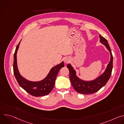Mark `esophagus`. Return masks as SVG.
<instances>
[{
	"label": "esophagus",
	"instance_id": "1",
	"mask_svg": "<svg viewBox=\"0 0 124 124\" xmlns=\"http://www.w3.org/2000/svg\"><path fill=\"white\" fill-rule=\"evenodd\" d=\"M70 61V58H69V57H66V58H65V59H64V62H65V63H66V64L69 63Z\"/></svg>",
	"mask_w": 124,
	"mask_h": 124
}]
</instances>
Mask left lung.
I'll return each mask as SVG.
<instances>
[{
    "mask_svg": "<svg viewBox=\"0 0 124 124\" xmlns=\"http://www.w3.org/2000/svg\"><path fill=\"white\" fill-rule=\"evenodd\" d=\"M100 42L103 45L110 54V60L104 72L97 78L90 81H85L80 79L76 75V71L70 64L67 67L70 73V79L75 90L82 94H93L104 86L110 78L113 67V56L108 41L100 34Z\"/></svg>",
    "mask_w": 124,
    "mask_h": 124,
    "instance_id": "1",
    "label": "left lung"
}]
</instances>
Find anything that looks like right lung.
Here are the masks:
<instances>
[{"instance_id":"1","label":"right lung","mask_w":124,"mask_h":124,"mask_svg":"<svg viewBox=\"0 0 124 124\" xmlns=\"http://www.w3.org/2000/svg\"><path fill=\"white\" fill-rule=\"evenodd\" d=\"M16 47L14 55L13 70L15 77L20 86L27 93L35 97H41L48 95L54 88L57 74L60 70L64 67V62L51 69L46 77L39 81H32L24 78L19 71L17 66L16 54L20 44Z\"/></svg>"}]
</instances>
